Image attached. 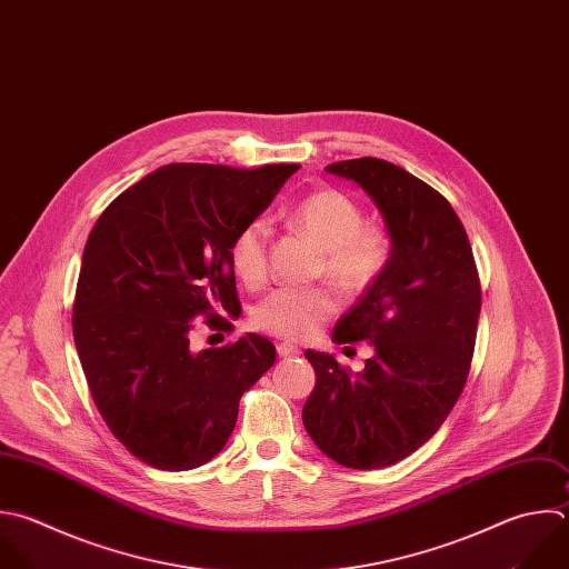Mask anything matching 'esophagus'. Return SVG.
Here are the masks:
<instances>
[{
    "label": "esophagus",
    "mask_w": 569,
    "mask_h": 569,
    "mask_svg": "<svg viewBox=\"0 0 569 569\" xmlns=\"http://www.w3.org/2000/svg\"><path fill=\"white\" fill-rule=\"evenodd\" d=\"M276 349H278V356H280V358H291V356H298V353H300V349H298L296 345H291V342H280Z\"/></svg>",
    "instance_id": "obj_1"
}]
</instances>
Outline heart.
Segmentation results:
<instances>
[{
    "mask_svg": "<svg viewBox=\"0 0 569 569\" xmlns=\"http://www.w3.org/2000/svg\"><path fill=\"white\" fill-rule=\"evenodd\" d=\"M289 222L322 249L320 269L349 296L369 291L387 271L391 238L385 227L365 222L360 204L338 189H316L287 213ZM271 227L264 218L247 222L229 247L233 271L251 287L267 278ZM340 302L329 287H282L262 298L253 311L256 329L280 338H309L327 322Z\"/></svg>",
    "mask_w": 569,
    "mask_h": 569,
    "instance_id": "b5f03b06",
    "label": "heart"
}]
</instances>
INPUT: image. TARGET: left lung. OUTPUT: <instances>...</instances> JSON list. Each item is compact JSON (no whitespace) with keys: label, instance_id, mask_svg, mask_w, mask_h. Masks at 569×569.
<instances>
[{"label":"left lung","instance_id":"1","mask_svg":"<svg viewBox=\"0 0 569 569\" xmlns=\"http://www.w3.org/2000/svg\"><path fill=\"white\" fill-rule=\"evenodd\" d=\"M382 213L391 260L382 278L338 320L333 342H369L351 373L322 351L305 356L316 387L302 422L331 460L351 469L393 465L425 445L467 382L480 313V280L451 204L380 158L333 162Z\"/></svg>","mask_w":569,"mask_h":569}]
</instances>
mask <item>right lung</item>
Instances as JSON below:
<instances>
[{
	"label": "right lung",
	"instance_id": "right-lung-1",
	"mask_svg": "<svg viewBox=\"0 0 569 569\" xmlns=\"http://www.w3.org/2000/svg\"><path fill=\"white\" fill-rule=\"evenodd\" d=\"M300 164H167L98 218L82 256L73 338L98 411L156 469L184 471L227 445L242 393L273 367L271 340L193 351L191 320L240 311L229 247Z\"/></svg>",
	"mask_w": 569,
	"mask_h": 569
}]
</instances>
